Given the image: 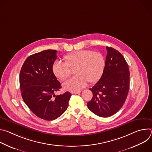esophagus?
Segmentation results:
<instances>
[{"instance_id":"34e87169","label":"esophagus","mask_w":152,"mask_h":152,"mask_svg":"<svg viewBox=\"0 0 152 152\" xmlns=\"http://www.w3.org/2000/svg\"><path fill=\"white\" fill-rule=\"evenodd\" d=\"M81 91H72V94H79V93H80Z\"/></svg>"}]
</instances>
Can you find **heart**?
I'll use <instances>...</instances> for the list:
<instances>
[{"instance_id": "obj_1", "label": "heart", "mask_w": 152, "mask_h": 152, "mask_svg": "<svg viewBox=\"0 0 152 152\" xmlns=\"http://www.w3.org/2000/svg\"><path fill=\"white\" fill-rule=\"evenodd\" d=\"M64 62L55 61L52 65L54 75L60 80H65L70 75V69L74 70L73 77L62 84L68 91H77L88 83H94L101 77L104 68V59L99 52L83 50L75 51L64 57Z\"/></svg>"}]
</instances>
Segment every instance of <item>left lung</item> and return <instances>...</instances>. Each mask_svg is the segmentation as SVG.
Returning a JSON list of instances; mask_svg holds the SVG:
<instances>
[{
	"label": "left lung",
	"instance_id": "8db88e82",
	"mask_svg": "<svg viewBox=\"0 0 152 152\" xmlns=\"http://www.w3.org/2000/svg\"><path fill=\"white\" fill-rule=\"evenodd\" d=\"M106 50L103 74L90 88L93 97L87 103L88 109L101 117H110L121 109L129 88L130 73L124 56L111 47H106Z\"/></svg>",
	"mask_w": 152,
	"mask_h": 152
}]
</instances>
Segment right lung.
I'll return each mask as SVG.
<instances>
[{
	"label": "right lung",
	"mask_w": 152,
	"mask_h": 152,
	"mask_svg": "<svg viewBox=\"0 0 152 152\" xmlns=\"http://www.w3.org/2000/svg\"><path fill=\"white\" fill-rule=\"evenodd\" d=\"M56 50H46L29 56L20 73L21 96L30 110L39 118L53 120L67 109L72 96L69 92L55 95L61 88L52 72Z\"/></svg>",
	"instance_id": "add662e5"
}]
</instances>
